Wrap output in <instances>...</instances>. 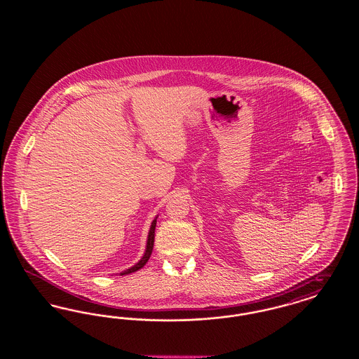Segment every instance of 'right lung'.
<instances>
[{
	"instance_id": "1",
	"label": "right lung",
	"mask_w": 359,
	"mask_h": 359,
	"mask_svg": "<svg viewBox=\"0 0 359 359\" xmlns=\"http://www.w3.org/2000/svg\"><path fill=\"white\" fill-rule=\"evenodd\" d=\"M156 219H157V217L154 218V222L151 223V229H149V233H148V239H147V248H145V253H144V256L141 257V259L135 264L132 268H129V269H126V271H123V272H121V276H123V274H129L133 273V272H136L138 269H141L147 262H148V259H149V257L152 255V250H154V229H156Z\"/></svg>"
}]
</instances>
